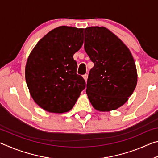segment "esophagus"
Returning a JSON list of instances; mask_svg holds the SVG:
<instances>
[{
	"label": "esophagus",
	"mask_w": 158,
	"mask_h": 158,
	"mask_svg": "<svg viewBox=\"0 0 158 158\" xmlns=\"http://www.w3.org/2000/svg\"><path fill=\"white\" fill-rule=\"evenodd\" d=\"M88 76H89V74H85L83 76V77H84V79H85V81H86L87 79H88Z\"/></svg>",
	"instance_id": "obj_1"
}]
</instances>
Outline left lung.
Listing matches in <instances>:
<instances>
[{"mask_svg":"<svg viewBox=\"0 0 158 158\" xmlns=\"http://www.w3.org/2000/svg\"><path fill=\"white\" fill-rule=\"evenodd\" d=\"M84 49L92 62L86 93L93 107L114 110L126 102L137 82L135 63L130 50L105 27L84 29Z\"/></svg>","mask_w":158,"mask_h":158,"instance_id":"obj_1","label":"left lung"}]
</instances>
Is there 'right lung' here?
Listing matches in <instances>:
<instances>
[{
	"instance_id": "1",
	"label": "right lung",
	"mask_w": 158,
	"mask_h": 158,
	"mask_svg": "<svg viewBox=\"0 0 158 158\" xmlns=\"http://www.w3.org/2000/svg\"><path fill=\"white\" fill-rule=\"evenodd\" d=\"M84 29L60 26L40 40L26 63L25 76L34 101L52 113L70 110L85 88L73 55L84 43Z\"/></svg>"
}]
</instances>
